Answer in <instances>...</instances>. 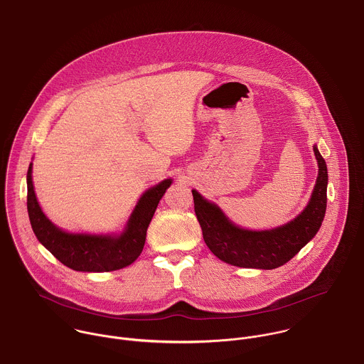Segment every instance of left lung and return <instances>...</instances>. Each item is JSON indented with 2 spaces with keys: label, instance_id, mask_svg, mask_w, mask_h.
<instances>
[{
  "label": "left lung",
  "instance_id": "left-lung-1",
  "mask_svg": "<svg viewBox=\"0 0 364 364\" xmlns=\"http://www.w3.org/2000/svg\"><path fill=\"white\" fill-rule=\"evenodd\" d=\"M314 151L319 174L308 207L294 221L274 230H242L193 190L194 211L204 241L217 258L240 268L274 269L291 261L316 235L326 213L328 167L316 146Z\"/></svg>",
  "mask_w": 364,
  "mask_h": 364
}]
</instances>
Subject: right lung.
I'll list each match as a JSON object with an SVG mask.
<instances>
[{"instance_id":"obj_1","label":"right lung","mask_w":364,"mask_h":364,"mask_svg":"<svg viewBox=\"0 0 364 364\" xmlns=\"http://www.w3.org/2000/svg\"><path fill=\"white\" fill-rule=\"evenodd\" d=\"M31 173L32 164L26 174V208L33 234L58 261L73 271L83 272H109L134 262L143 251L147 227L159 201L171 184V180L167 178L149 188L133 210L126 230L117 237L69 234L55 227L42 213L35 197Z\"/></svg>"}]
</instances>
